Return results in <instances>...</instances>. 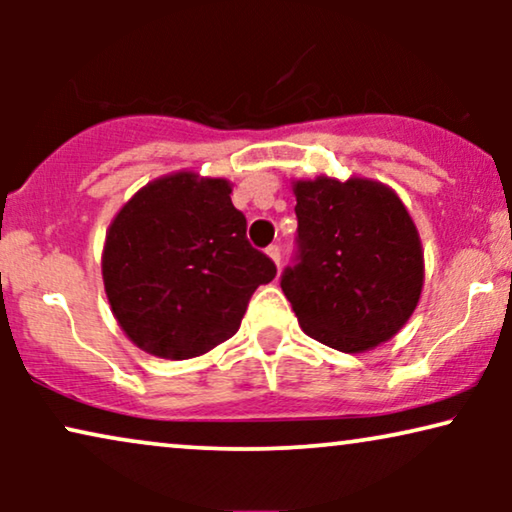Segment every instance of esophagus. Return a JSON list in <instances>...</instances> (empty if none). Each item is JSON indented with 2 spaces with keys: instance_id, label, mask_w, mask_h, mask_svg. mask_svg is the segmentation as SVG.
Instances as JSON below:
<instances>
[{
  "instance_id": "34e87169",
  "label": "esophagus",
  "mask_w": 512,
  "mask_h": 512,
  "mask_svg": "<svg viewBox=\"0 0 512 512\" xmlns=\"http://www.w3.org/2000/svg\"><path fill=\"white\" fill-rule=\"evenodd\" d=\"M265 251H268V256H270L272 261H275L277 265L282 263V249H279V244H270V247L265 249Z\"/></svg>"
}]
</instances>
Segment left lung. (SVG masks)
Instances as JSON below:
<instances>
[{
    "instance_id": "left-lung-1",
    "label": "left lung",
    "mask_w": 512,
    "mask_h": 512,
    "mask_svg": "<svg viewBox=\"0 0 512 512\" xmlns=\"http://www.w3.org/2000/svg\"><path fill=\"white\" fill-rule=\"evenodd\" d=\"M296 256L282 291L310 338L363 352L415 312L424 282L422 244L408 209L368 179L296 181Z\"/></svg>"
}]
</instances>
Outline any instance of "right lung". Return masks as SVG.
I'll list each match as a JSON object with an SVG mask.
<instances>
[{
    "label": "right lung",
    "mask_w": 512,
    "mask_h": 512,
    "mask_svg": "<svg viewBox=\"0 0 512 512\" xmlns=\"http://www.w3.org/2000/svg\"><path fill=\"white\" fill-rule=\"evenodd\" d=\"M277 268L247 240L223 179L193 172L142 188L109 226L107 298L125 335L160 359H191L237 333Z\"/></svg>",
    "instance_id": "obj_1"
}]
</instances>
